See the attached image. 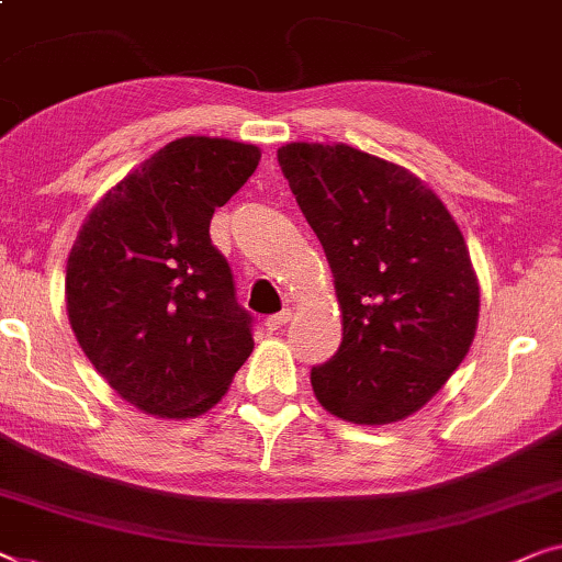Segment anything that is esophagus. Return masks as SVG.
Returning a JSON list of instances; mask_svg holds the SVG:
<instances>
[{
  "instance_id": "obj_1",
  "label": "esophagus",
  "mask_w": 562,
  "mask_h": 562,
  "mask_svg": "<svg viewBox=\"0 0 562 562\" xmlns=\"http://www.w3.org/2000/svg\"><path fill=\"white\" fill-rule=\"evenodd\" d=\"M289 319H291V312L289 308H283V312H279V314H271L266 319V327L271 329V331H276V329H281V327H286L289 324Z\"/></svg>"
}]
</instances>
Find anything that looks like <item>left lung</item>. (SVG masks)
I'll list each match as a JSON object with an SVG mask.
<instances>
[{"label": "left lung", "mask_w": 562, "mask_h": 562, "mask_svg": "<svg viewBox=\"0 0 562 562\" xmlns=\"http://www.w3.org/2000/svg\"><path fill=\"white\" fill-rule=\"evenodd\" d=\"M279 165L341 308V345L312 368L316 401L360 426L403 420L474 339L479 283L459 225L416 175L347 144H286Z\"/></svg>", "instance_id": "left-lung-1"}]
</instances>
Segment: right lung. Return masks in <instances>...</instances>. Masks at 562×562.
I'll return each mask as SVG.
<instances>
[{"instance_id":"1","label":"right lung","mask_w":562,"mask_h":562,"mask_svg":"<svg viewBox=\"0 0 562 562\" xmlns=\"http://www.w3.org/2000/svg\"><path fill=\"white\" fill-rule=\"evenodd\" d=\"M258 159L254 144L169 142L80 227L65 273L70 327L105 382L144 413L200 416L254 352V316L235 299L210 221Z\"/></svg>"}]
</instances>
